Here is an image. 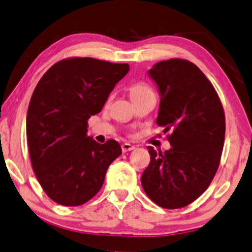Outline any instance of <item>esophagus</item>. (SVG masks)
<instances>
[{"label": "esophagus", "instance_id": "obj_1", "mask_svg": "<svg viewBox=\"0 0 252 252\" xmlns=\"http://www.w3.org/2000/svg\"><path fill=\"white\" fill-rule=\"evenodd\" d=\"M134 150V146L133 145H131L129 143H125L122 144V152L123 153H126V152H130V151H133Z\"/></svg>", "mask_w": 252, "mask_h": 252}]
</instances>
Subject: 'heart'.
<instances>
[{
    "label": "heart",
    "mask_w": 252,
    "mask_h": 252,
    "mask_svg": "<svg viewBox=\"0 0 252 252\" xmlns=\"http://www.w3.org/2000/svg\"><path fill=\"white\" fill-rule=\"evenodd\" d=\"M150 91H152V90L147 86H145L144 83H136V84H133V86L130 87V94L131 95L144 94V92H150Z\"/></svg>",
    "instance_id": "heart-1"
}]
</instances>
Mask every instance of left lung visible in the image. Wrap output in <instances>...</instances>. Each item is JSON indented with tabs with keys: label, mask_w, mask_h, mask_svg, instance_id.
Instances as JSON below:
<instances>
[{
	"label": "left lung",
	"mask_w": 252,
	"mask_h": 252,
	"mask_svg": "<svg viewBox=\"0 0 252 252\" xmlns=\"http://www.w3.org/2000/svg\"><path fill=\"white\" fill-rule=\"evenodd\" d=\"M160 94L157 119L171 148L148 146L151 162L141 176L145 193L165 209L192 203L217 172L225 140L224 108L214 86L189 60H163L148 70Z\"/></svg>",
	"instance_id": "obj_1"
}]
</instances>
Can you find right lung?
<instances>
[{"instance_id": "obj_1", "label": "right lung", "mask_w": 252, "mask_h": 252, "mask_svg": "<svg viewBox=\"0 0 252 252\" xmlns=\"http://www.w3.org/2000/svg\"><path fill=\"white\" fill-rule=\"evenodd\" d=\"M129 69L76 57L56 63L38 81L27 111V145L38 183L58 204L76 207L94 197L122 154L118 141L98 144L87 127Z\"/></svg>"}]
</instances>
